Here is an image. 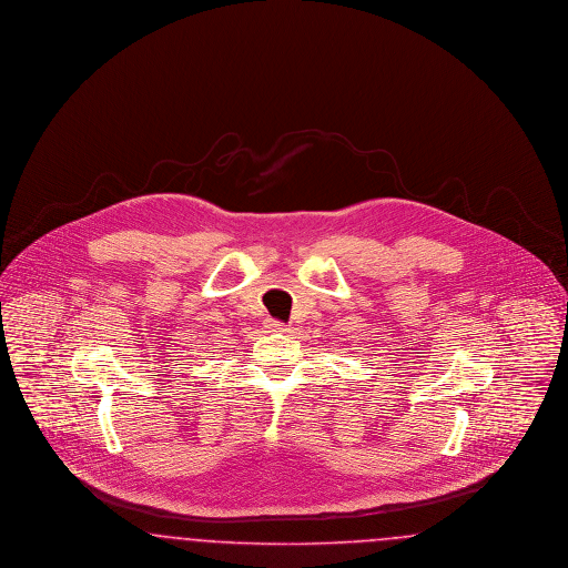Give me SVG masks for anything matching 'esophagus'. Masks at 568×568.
Returning a JSON list of instances; mask_svg holds the SVG:
<instances>
[{"label":"esophagus","mask_w":568,"mask_h":568,"mask_svg":"<svg viewBox=\"0 0 568 568\" xmlns=\"http://www.w3.org/2000/svg\"><path fill=\"white\" fill-rule=\"evenodd\" d=\"M268 327H271L272 332H287L290 329L283 322H274V320L268 322Z\"/></svg>","instance_id":"obj_1"}]
</instances>
